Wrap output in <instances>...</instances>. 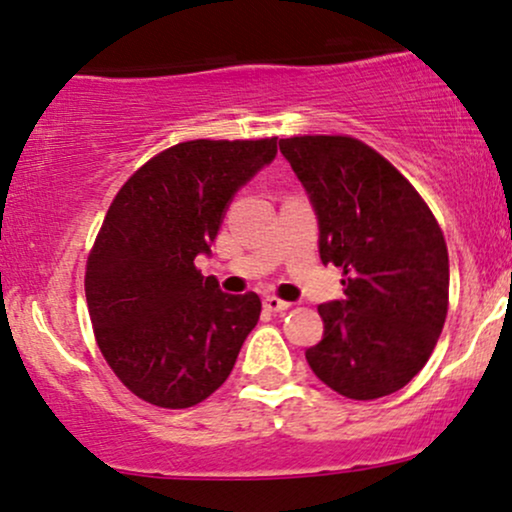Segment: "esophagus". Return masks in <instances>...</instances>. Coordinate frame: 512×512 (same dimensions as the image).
I'll return each mask as SVG.
<instances>
[{"label": "esophagus", "instance_id": "esophagus-1", "mask_svg": "<svg viewBox=\"0 0 512 512\" xmlns=\"http://www.w3.org/2000/svg\"><path fill=\"white\" fill-rule=\"evenodd\" d=\"M288 307H291V303L274 298V295H267V298H264V310H269V312H286Z\"/></svg>", "mask_w": 512, "mask_h": 512}]
</instances>
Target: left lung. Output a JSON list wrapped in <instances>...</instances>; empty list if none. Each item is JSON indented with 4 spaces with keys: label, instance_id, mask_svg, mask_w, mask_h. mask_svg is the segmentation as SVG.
Wrapping results in <instances>:
<instances>
[{
    "label": "left lung",
    "instance_id": "left-lung-1",
    "mask_svg": "<svg viewBox=\"0 0 512 512\" xmlns=\"http://www.w3.org/2000/svg\"><path fill=\"white\" fill-rule=\"evenodd\" d=\"M319 224V257L346 274L343 298L319 305L312 372L346 398L403 389L439 341L448 312V250L434 214L379 152L346 135L279 143Z\"/></svg>",
    "mask_w": 512,
    "mask_h": 512
}]
</instances>
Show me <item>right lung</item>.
Instances as JSON below:
<instances>
[{
	"instance_id": "1",
	"label": "right lung",
	"mask_w": 512,
	"mask_h": 512,
	"mask_svg": "<svg viewBox=\"0 0 512 512\" xmlns=\"http://www.w3.org/2000/svg\"><path fill=\"white\" fill-rule=\"evenodd\" d=\"M274 157L276 138L190 140L152 157L114 197L88 257L85 298L104 360L147 403H202L255 329L257 293H224L195 257L212 255L233 197Z\"/></svg>"
}]
</instances>
